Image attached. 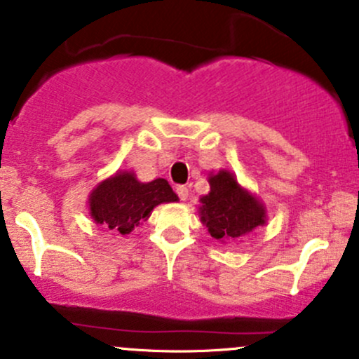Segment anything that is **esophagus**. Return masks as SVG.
<instances>
[{
    "label": "esophagus",
    "mask_w": 359,
    "mask_h": 359,
    "mask_svg": "<svg viewBox=\"0 0 359 359\" xmlns=\"http://www.w3.org/2000/svg\"><path fill=\"white\" fill-rule=\"evenodd\" d=\"M175 192H177V196H179V198L182 201H186L189 198V189L186 186H177Z\"/></svg>",
    "instance_id": "34e87169"
}]
</instances>
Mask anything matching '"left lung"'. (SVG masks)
<instances>
[{"label": "left lung", "mask_w": 359, "mask_h": 359, "mask_svg": "<svg viewBox=\"0 0 359 359\" xmlns=\"http://www.w3.org/2000/svg\"><path fill=\"white\" fill-rule=\"evenodd\" d=\"M210 194L201 198L199 216L212 238L231 242L266 223V208L228 170L210 175Z\"/></svg>", "instance_id": "left-lung-1"}]
</instances>
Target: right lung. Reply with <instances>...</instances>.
Returning <instances> with one entry per match:
<instances>
[{"label":"right lung","mask_w":359,"mask_h":359,"mask_svg":"<svg viewBox=\"0 0 359 359\" xmlns=\"http://www.w3.org/2000/svg\"><path fill=\"white\" fill-rule=\"evenodd\" d=\"M179 199L165 179L140 182L135 172H117L102 180L90 194V216L116 235L131 233L147 222L153 208Z\"/></svg>","instance_id":"right-lung-1"}]
</instances>
